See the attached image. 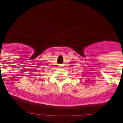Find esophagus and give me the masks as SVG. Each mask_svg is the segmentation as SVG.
Segmentation results:
<instances>
[{"mask_svg": "<svg viewBox=\"0 0 123 123\" xmlns=\"http://www.w3.org/2000/svg\"><path fill=\"white\" fill-rule=\"evenodd\" d=\"M59 67H62L61 66V65H60V66H59Z\"/></svg>", "mask_w": 123, "mask_h": 123, "instance_id": "obj_1", "label": "esophagus"}]
</instances>
